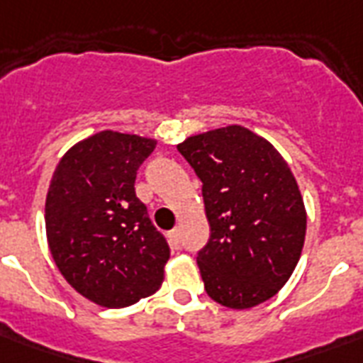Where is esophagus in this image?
I'll return each mask as SVG.
<instances>
[{
  "instance_id": "1",
  "label": "esophagus",
  "mask_w": 363,
  "mask_h": 363,
  "mask_svg": "<svg viewBox=\"0 0 363 363\" xmlns=\"http://www.w3.org/2000/svg\"><path fill=\"white\" fill-rule=\"evenodd\" d=\"M169 241L173 247H179V242H181V232H179V228L175 230H171L169 232Z\"/></svg>"
}]
</instances>
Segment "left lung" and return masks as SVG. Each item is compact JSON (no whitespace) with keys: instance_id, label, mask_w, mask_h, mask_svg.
I'll list each match as a JSON object with an SVG mask.
<instances>
[{"instance_id":"1","label":"left lung","mask_w":363,"mask_h":363,"mask_svg":"<svg viewBox=\"0 0 363 363\" xmlns=\"http://www.w3.org/2000/svg\"><path fill=\"white\" fill-rule=\"evenodd\" d=\"M179 152L203 182L211 238L198 252L205 292L250 309L281 290L301 256L307 213L281 154L242 125L188 137Z\"/></svg>"}]
</instances>
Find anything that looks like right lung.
<instances>
[{"label":"right lung","mask_w":363,"mask_h":363,"mask_svg":"<svg viewBox=\"0 0 363 363\" xmlns=\"http://www.w3.org/2000/svg\"><path fill=\"white\" fill-rule=\"evenodd\" d=\"M154 139L99 131L56 165L45 203L48 248L64 279L94 303L121 309L162 286L169 245L135 196Z\"/></svg>","instance_id":"right-lung-1"}]
</instances>
